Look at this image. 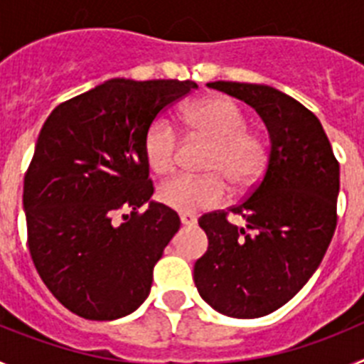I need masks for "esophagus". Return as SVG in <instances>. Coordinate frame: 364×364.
I'll return each mask as SVG.
<instances>
[{"label": "esophagus", "instance_id": "1", "mask_svg": "<svg viewBox=\"0 0 364 364\" xmlns=\"http://www.w3.org/2000/svg\"><path fill=\"white\" fill-rule=\"evenodd\" d=\"M180 224L182 226H195L197 224V217L191 213H180Z\"/></svg>", "mask_w": 364, "mask_h": 364}]
</instances>
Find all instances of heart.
I'll return each mask as SVG.
<instances>
[{
	"label": "heart",
	"mask_w": 364,
	"mask_h": 364,
	"mask_svg": "<svg viewBox=\"0 0 364 364\" xmlns=\"http://www.w3.org/2000/svg\"><path fill=\"white\" fill-rule=\"evenodd\" d=\"M193 136L208 138L213 149L205 160L208 175H178L160 186L159 198L180 213H198L230 197V180L237 189L255 186L268 169L269 144L259 131L246 127L242 109L226 96H208L184 111ZM180 136L167 118H156L144 134L147 166L156 175H169L178 162Z\"/></svg>",
	"instance_id": "obj_1"
}]
</instances>
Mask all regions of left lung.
Masks as SVG:
<instances>
[{
  "instance_id": "obj_1",
  "label": "left lung",
  "mask_w": 364,
  "mask_h": 364,
  "mask_svg": "<svg viewBox=\"0 0 364 364\" xmlns=\"http://www.w3.org/2000/svg\"><path fill=\"white\" fill-rule=\"evenodd\" d=\"M208 85L259 112L269 162L240 204L198 218L210 246L195 262V284L218 314L255 319L286 304L319 268L337 224L339 162L317 117L291 96L257 83ZM230 213L247 228L231 225Z\"/></svg>"
}]
</instances>
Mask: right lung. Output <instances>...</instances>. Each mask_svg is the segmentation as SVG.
I'll return each mask as SVG.
<instances>
[{"label":"right lung","instance_id":"obj_1","mask_svg":"<svg viewBox=\"0 0 364 364\" xmlns=\"http://www.w3.org/2000/svg\"><path fill=\"white\" fill-rule=\"evenodd\" d=\"M178 80L114 78L58 105L23 182L32 262L67 310L112 321L149 295L153 268L178 231L176 211L149 202L144 134L197 89Z\"/></svg>","mask_w":364,"mask_h":364}]
</instances>
